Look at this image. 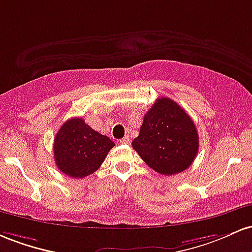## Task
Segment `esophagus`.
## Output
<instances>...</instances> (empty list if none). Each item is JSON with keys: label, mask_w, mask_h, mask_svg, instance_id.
Listing matches in <instances>:
<instances>
[{"label": "esophagus", "mask_w": 252, "mask_h": 252, "mask_svg": "<svg viewBox=\"0 0 252 252\" xmlns=\"http://www.w3.org/2000/svg\"><path fill=\"white\" fill-rule=\"evenodd\" d=\"M120 143L121 144H128L129 143V137H128V135H125V137H124L123 139L120 140Z\"/></svg>", "instance_id": "1"}]
</instances>
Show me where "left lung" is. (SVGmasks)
I'll return each mask as SVG.
<instances>
[{
  "instance_id": "left-lung-1",
  "label": "left lung",
  "mask_w": 252,
  "mask_h": 252,
  "mask_svg": "<svg viewBox=\"0 0 252 252\" xmlns=\"http://www.w3.org/2000/svg\"><path fill=\"white\" fill-rule=\"evenodd\" d=\"M132 146L150 168L169 176L190 166L199 150V135L181 106L171 98L159 97L144 115Z\"/></svg>"
}]
</instances>
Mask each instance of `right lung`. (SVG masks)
Returning a JSON list of instances; mask_svg holds the SVG:
<instances>
[{"label": "right lung", "mask_w": 252, "mask_h": 252, "mask_svg": "<svg viewBox=\"0 0 252 252\" xmlns=\"http://www.w3.org/2000/svg\"><path fill=\"white\" fill-rule=\"evenodd\" d=\"M114 145L107 135L94 131L83 119H69L53 141L56 165L67 176L83 179L100 168Z\"/></svg>", "instance_id": "obj_1"}]
</instances>
